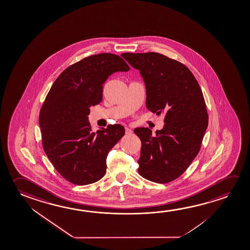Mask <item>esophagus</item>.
I'll return each instance as SVG.
<instances>
[{"instance_id":"obj_1","label":"esophagus","mask_w":250,"mask_h":250,"mask_svg":"<svg viewBox=\"0 0 250 250\" xmlns=\"http://www.w3.org/2000/svg\"><path fill=\"white\" fill-rule=\"evenodd\" d=\"M125 133H126L127 135L131 134V133H132V131H131L130 128H128V127H125Z\"/></svg>"}]
</instances>
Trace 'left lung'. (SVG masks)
Masks as SVG:
<instances>
[{
  "label": "left lung",
  "instance_id": "1",
  "mask_svg": "<svg viewBox=\"0 0 250 250\" xmlns=\"http://www.w3.org/2000/svg\"><path fill=\"white\" fill-rule=\"evenodd\" d=\"M121 56L139 70L146 89V107L160 115L165 125L156 135L136 128L142 146L139 173L147 180L166 184L177 179L199 152L208 127L207 110L199 84L187 66L158 53Z\"/></svg>",
  "mask_w": 250,
  "mask_h": 250
}]
</instances>
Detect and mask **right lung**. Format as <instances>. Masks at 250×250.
<instances>
[{"instance_id": "right-lung-1", "label": "right lung", "mask_w": 250, "mask_h": 250, "mask_svg": "<svg viewBox=\"0 0 250 250\" xmlns=\"http://www.w3.org/2000/svg\"><path fill=\"white\" fill-rule=\"evenodd\" d=\"M129 70L119 55H92L64 70L47 93L39 116L43 149L70 183L90 185L104 177L108 153L125 135V127L111 125L93 132L90 107L102 101L110 75Z\"/></svg>"}]
</instances>
